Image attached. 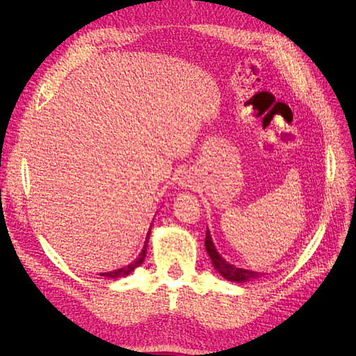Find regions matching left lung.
I'll use <instances>...</instances> for the list:
<instances>
[{"instance_id":"left-lung-1","label":"left lung","mask_w":356,"mask_h":356,"mask_svg":"<svg viewBox=\"0 0 356 356\" xmlns=\"http://www.w3.org/2000/svg\"><path fill=\"white\" fill-rule=\"evenodd\" d=\"M204 246H207V251L211 257V261L213 264V267L217 268V272L227 279V281H232V282H245V281H250V279H254L257 277L260 273L257 272H252V270H246V268H239L236 267L230 263H227L224 260V258L217 252V250H215V246L212 243V239H211V233L209 230H207V238H204Z\"/></svg>"}]
</instances>
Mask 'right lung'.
I'll return each instance as SVG.
<instances>
[{"mask_svg": "<svg viewBox=\"0 0 356 356\" xmlns=\"http://www.w3.org/2000/svg\"><path fill=\"white\" fill-rule=\"evenodd\" d=\"M147 243H148V238H147V241H145L144 250L141 251V254H139V257L136 258V260H135L132 264H129V266H126V267H123V268H118V270H114V272L102 273V276H108V277H123V276H127L129 273H131V272L134 270L135 267H138V266H141V264H143L144 258H145V254H147Z\"/></svg>", "mask_w": 356, "mask_h": 356, "instance_id": "add662e5", "label": "right lung"}]
</instances>
